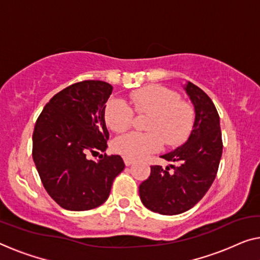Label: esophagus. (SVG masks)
I'll return each instance as SVG.
<instances>
[{
    "label": "esophagus",
    "mask_w": 260,
    "mask_h": 260,
    "mask_svg": "<svg viewBox=\"0 0 260 260\" xmlns=\"http://www.w3.org/2000/svg\"><path fill=\"white\" fill-rule=\"evenodd\" d=\"M123 161H125V165L128 167V166L133 165L134 164V160L133 158H129V157H123Z\"/></svg>",
    "instance_id": "esophagus-1"
}]
</instances>
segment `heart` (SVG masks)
I'll return each mask as SVG.
<instances>
[{"instance_id":"heart-1","label":"heart","mask_w":260,"mask_h":260,"mask_svg":"<svg viewBox=\"0 0 260 260\" xmlns=\"http://www.w3.org/2000/svg\"><path fill=\"white\" fill-rule=\"evenodd\" d=\"M133 110L148 114V133H127L113 142L117 153L129 158H140L162 148L164 142L169 147L183 143L190 134L195 112L190 104L180 100V95L165 86L143 87L132 92L128 104L113 98L105 107L107 127L117 133L126 131L133 121Z\"/></svg>"}]
</instances>
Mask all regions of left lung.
I'll return each mask as SVG.
<instances>
[{"label": "left lung", "instance_id": "obj_1", "mask_svg": "<svg viewBox=\"0 0 260 260\" xmlns=\"http://www.w3.org/2000/svg\"><path fill=\"white\" fill-rule=\"evenodd\" d=\"M183 88L195 110L192 131L188 140L162 158L176 164L164 169L152 166L150 175L139 187L143 205L161 215H179L202 200L214 182L223 143L219 115L208 94L187 81Z\"/></svg>", "mask_w": 260, "mask_h": 260}]
</instances>
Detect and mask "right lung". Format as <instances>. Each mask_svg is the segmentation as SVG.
<instances>
[{
    "label": "right lung",
    "instance_id": "right-lung-1",
    "mask_svg": "<svg viewBox=\"0 0 260 260\" xmlns=\"http://www.w3.org/2000/svg\"><path fill=\"white\" fill-rule=\"evenodd\" d=\"M113 86L84 80L53 95L38 117L32 134V158L45 190L61 208L91 210L110 196L112 183L125 169L121 156L98 161L86 153L107 148L106 102ZM103 156V155H102Z\"/></svg>",
    "mask_w": 260,
    "mask_h": 260
}]
</instances>
